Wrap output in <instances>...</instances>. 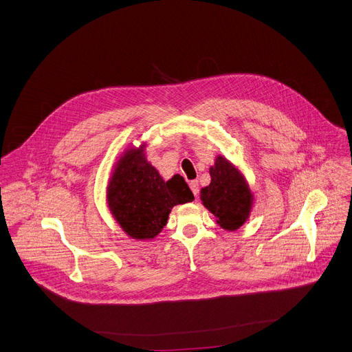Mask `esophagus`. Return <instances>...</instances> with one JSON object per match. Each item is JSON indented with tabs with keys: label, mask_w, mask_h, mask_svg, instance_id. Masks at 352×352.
I'll return each instance as SVG.
<instances>
[{
	"label": "esophagus",
	"mask_w": 352,
	"mask_h": 352,
	"mask_svg": "<svg viewBox=\"0 0 352 352\" xmlns=\"http://www.w3.org/2000/svg\"><path fill=\"white\" fill-rule=\"evenodd\" d=\"M189 186H190V190L193 192L195 197H197V193H199V184H197V181H190Z\"/></svg>",
	"instance_id": "34e87169"
}]
</instances>
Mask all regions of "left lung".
<instances>
[{
    "instance_id": "8db88e82",
    "label": "left lung",
    "mask_w": 352,
    "mask_h": 352,
    "mask_svg": "<svg viewBox=\"0 0 352 352\" xmlns=\"http://www.w3.org/2000/svg\"><path fill=\"white\" fill-rule=\"evenodd\" d=\"M212 181L200 189L202 205L226 231L239 230L254 209L255 195L239 166L219 155L209 168Z\"/></svg>"
}]
</instances>
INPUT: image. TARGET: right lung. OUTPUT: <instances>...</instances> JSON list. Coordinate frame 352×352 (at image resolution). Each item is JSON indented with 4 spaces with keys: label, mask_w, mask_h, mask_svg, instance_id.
<instances>
[{
    "label": "right lung",
    "mask_w": 352,
    "mask_h": 352,
    "mask_svg": "<svg viewBox=\"0 0 352 352\" xmlns=\"http://www.w3.org/2000/svg\"><path fill=\"white\" fill-rule=\"evenodd\" d=\"M147 143L128 144L117 157L106 188L107 208L132 239L152 241L166 227L171 209L195 199L181 175L163 179L146 157Z\"/></svg>",
    "instance_id": "add662e5"
}]
</instances>
